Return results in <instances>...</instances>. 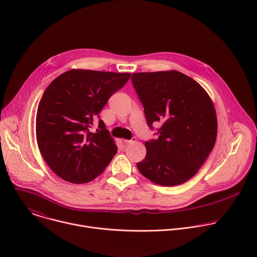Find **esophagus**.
I'll use <instances>...</instances> for the list:
<instances>
[{"mask_svg": "<svg viewBox=\"0 0 257 257\" xmlns=\"http://www.w3.org/2000/svg\"><path fill=\"white\" fill-rule=\"evenodd\" d=\"M123 141H124V143H125V144H129V143H133V142H135V141H136V138H135V137H133L132 139H124Z\"/></svg>", "mask_w": 257, "mask_h": 257, "instance_id": "esophagus-1", "label": "esophagus"}]
</instances>
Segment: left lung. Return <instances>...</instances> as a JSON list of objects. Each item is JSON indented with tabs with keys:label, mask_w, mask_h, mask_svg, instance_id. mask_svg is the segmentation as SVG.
Returning a JSON list of instances; mask_svg holds the SVG:
<instances>
[{
	"label": "left lung",
	"mask_w": 257,
	"mask_h": 257,
	"mask_svg": "<svg viewBox=\"0 0 257 257\" xmlns=\"http://www.w3.org/2000/svg\"><path fill=\"white\" fill-rule=\"evenodd\" d=\"M132 83L158 139L146 141L139 172L155 184L177 186L195 176L211 153L217 134L213 102L204 88L183 73H133Z\"/></svg>",
	"instance_id": "8db88e82"
}]
</instances>
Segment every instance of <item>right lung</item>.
I'll return each instance as SVG.
<instances>
[{
  "label": "right lung",
  "instance_id": "1",
  "mask_svg": "<svg viewBox=\"0 0 257 257\" xmlns=\"http://www.w3.org/2000/svg\"><path fill=\"white\" fill-rule=\"evenodd\" d=\"M130 73L72 69L47 87L36 113L40 152L61 179L84 184L100 175L117 154L115 140L99 120V112L129 80Z\"/></svg>",
  "mask_w": 257,
  "mask_h": 257
}]
</instances>
